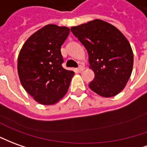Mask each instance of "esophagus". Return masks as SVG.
Here are the masks:
<instances>
[{
  "label": "esophagus",
  "instance_id": "esophagus-1",
  "mask_svg": "<svg viewBox=\"0 0 147 147\" xmlns=\"http://www.w3.org/2000/svg\"><path fill=\"white\" fill-rule=\"evenodd\" d=\"M84 68H85V67H84V65H80L79 67H78V71H79L80 72H81V71H83L84 70Z\"/></svg>",
  "mask_w": 147,
  "mask_h": 147
}]
</instances>
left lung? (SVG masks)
Masks as SVG:
<instances>
[{"label":"left lung","mask_w":147,"mask_h":147,"mask_svg":"<svg viewBox=\"0 0 147 147\" xmlns=\"http://www.w3.org/2000/svg\"><path fill=\"white\" fill-rule=\"evenodd\" d=\"M71 31L88 51L90 68L95 73L89 88L102 97L118 95L133 69V52L127 38L112 24L98 19Z\"/></svg>","instance_id":"8db88e82"}]
</instances>
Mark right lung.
I'll return each instance as SVG.
<instances>
[{"label":"right lung","mask_w":147,"mask_h":147,"mask_svg":"<svg viewBox=\"0 0 147 147\" xmlns=\"http://www.w3.org/2000/svg\"><path fill=\"white\" fill-rule=\"evenodd\" d=\"M69 32L68 28L48 24L32 35L20 49L17 63L20 83L40 104H55L68 90L74 71L62 67L60 49Z\"/></svg>","instance_id":"1"}]
</instances>
